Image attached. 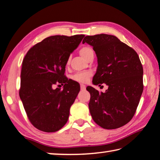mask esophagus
Here are the masks:
<instances>
[{"label": "esophagus", "mask_w": 160, "mask_h": 160, "mask_svg": "<svg viewBox=\"0 0 160 160\" xmlns=\"http://www.w3.org/2000/svg\"><path fill=\"white\" fill-rule=\"evenodd\" d=\"M85 88H86V86L85 85H83V84H81L80 85V89H81V90H85Z\"/></svg>", "instance_id": "esophagus-1"}]
</instances>
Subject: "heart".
Listing matches in <instances>:
<instances>
[{"instance_id": "1", "label": "heart", "mask_w": 160, "mask_h": 160, "mask_svg": "<svg viewBox=\"0 0 160 160\" xmlns=\"http://www.w3.org/2000/svg\"><path fill=\"white\" fill-rule=\"evenodd\" d=\"M79 52L81 56L86 60H88L91 57H94V51L92 48L90 47H83L81 48ZM68 63H69V60H68L67 64H68ZM91 75H92V72H90V71H86V72L77 73V74L74 75L72 78L73 80L77 81V82L85 83L88 82V79L91 77Z\"/></svg>"}]
</instances>
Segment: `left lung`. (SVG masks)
<instances>
[{"label": "left lung", "mask_w": 160, "mask_h": 160, "mask_svg": "<svg viewBox=\"0 0 160 160\" xmlns=\"http://www.w3.org/2000/svg\"><path fill=\"white\" fill-rule=\"evenodd\" d=\"M85 42L93 47L98 58L92 83L108 86L105 92L86 88L90 94V115L104 129L122 127L133 118L143 91V68L138 53L111 35H88Z\"/></svg>", "instance_id": "obj_1"}]
</instances>
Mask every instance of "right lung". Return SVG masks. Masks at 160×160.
I'll return each mask as SVG.
<instances>
[{
  "instance_id": "add662e5",
  "label": "right lung",
  "mask_w": 160,
  "mask_h": 160,
  "mask_svg": "<svg viewBox=\"0 0 160 160\" xmlns=\"http://www.w3.org/2000/svg\"><path fill=\"white\" fill-rule=\"evenodd\" d=\"M84 37L46 38L30 48L22 60L20 98L30 122L39 130L54 132L68 122L80 88L65 76V65ZM56 83L64 85L62 91L53 89Z\"/></svg>"
}]
</instances>
